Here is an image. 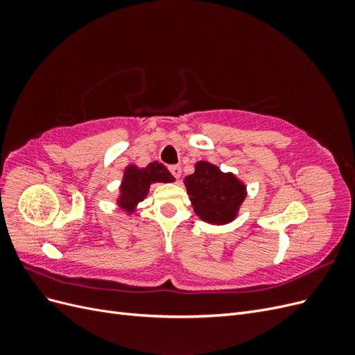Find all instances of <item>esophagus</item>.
<instances>
[{"label": "esophagus", "instance_id": "esophagus-1", "mask_svg": "<svg viewBox=\"0 0 355 355\" xmlns=\"http://www.w3.org/2000/svg\"><path fill=\"white\" fill-rule=\"evenodd\" d=\"M168 170H170V173L173 175L176 179H179V178H180V175H182V167H180L179 164H176V166H170V167H168Z\"/></svg>", "mask_w": 355, "mask_h": 355}]
</instances>
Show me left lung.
Here are the masks:
<instances>
[{
    "label": "left lung",
    "mask_w": 355,
    "mask_h": 355,
    "mask_svg": "<svg viewBox=\"0 0 355 355\" xmlns=\"http://www.w3.org/2000/svg\"><path fill=\"white\" fill-rule=\"evenodd\" d=\"M185 187L194 211L209 223L234 220L245 198L244 184L207 161H198L194 173L185 178Z\"/></svg>",
    "instance_id": "8db88e82"
}]
</instances>
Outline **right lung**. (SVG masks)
<instances>
[{
    "instance_id": "1",
    "label": "right lung",
    "mask_w": 355,
    "mask_h": 355,
    "mask_svg": "<svg viewBox=\"0 0 355 355\" xmlns=\"http://www.w3.org/2000/svg\"><path fill=\"white\" fill-rule=\"evenodd\" d=\"M175 178L171 176L170 171L164 164L154 161L149 163L146 167L139 168L136 166H128L124 170V178L120 188V197H118V204L125 211L132 213L139 202L144 201L148 196L149 185L154 182H173Z\"/></svg>"
}]
</instances>
